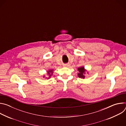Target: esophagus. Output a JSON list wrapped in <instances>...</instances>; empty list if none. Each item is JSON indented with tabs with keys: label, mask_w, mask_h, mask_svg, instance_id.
<instances>
[{
	"label": "esophagus",
	"mask_w": 126,
	"mask_h": 126,
	"mask_svg": "<svg viewBox=\"0 0 126 126\" xmlns=\"http://www.w3.org/2000/svg\"><path fill=\"white\" fill-rule=\"evenodd\" d=\"M68 66H69V65H68V64H67L64 65V66H65V67H68Z\"/></svg>",
	"instance_id": "obj_1"
}]
</instances>
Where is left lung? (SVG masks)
<instances>
[{
    "label": "left lung",
    "instance_id": "8db88e82",
    "mask_svg": "<svg viewBox=\"0 0 126 126\" xmlns=\"http://www.w3.org/2000/svg\"><path fill=\"white\" fill-rule=\"evenodd\" d=\"M78 70L79 72V73L78 74V76L79 78H85V72L86 70L85 69L84 67H81L78 68Z\"/></svg>",
    "mask_w": 126,
    "mask_h": 126
}]
</instances>
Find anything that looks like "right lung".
I'll return each mask as SVG.
<instances>
[{"mask_svg":"<svg viewBox=\"0 0 126 126\" xmlns=\"http://www.w3.org/2000/svg\"><path fill=\"white\" fill-rule=\"evenodd\" d=\"M47 72H48V74L49 76V78H48L47 79H49L50 78V77L51 76V75L53 74V70H50L48 71H47Z\"/></svg>","mask_w":126,"mask_h":126,"instance_id":"add662e5","label":"right lung"}]
</instances>
